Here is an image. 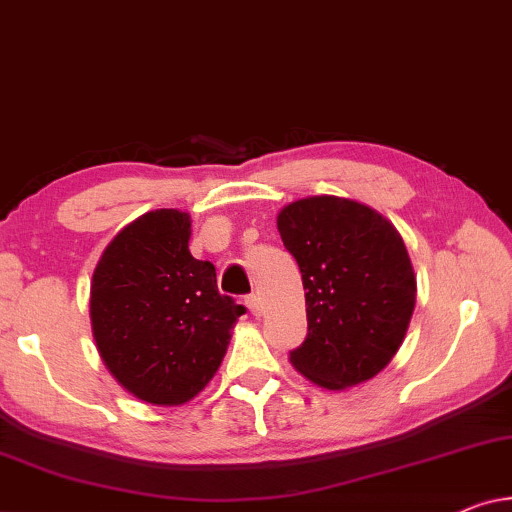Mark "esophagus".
Here are the masks:
<instances>
[{"label":"esophagus","mask_w":512,"mask_h":512,"mask_svg":"<svg viewBox=\"0 0 512 512\" xmlns=\"http://www.w3.org/2000/svg\"><path fill=\"white\" fill-rule=\"evenodd\" d=\"M246 306L248 311L253 315H262V304H259V299L255 297V294H250V297H246Z\"/></svg>","instance_id":"34e87169"}]
</instances>
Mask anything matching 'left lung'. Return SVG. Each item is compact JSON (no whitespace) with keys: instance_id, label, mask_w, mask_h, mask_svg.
Returning <instances> with one entry per match:
<instances>
[{"instance_id":"1","label":"left lung","mask_w":512,"mask_h":512,"mask_svg":"<svg viewBox=\"0 0 512 512\" xmlns=\"http://www.w3.org/2000/svg\"><path fill=\"white\" fill-rule=\"evenodd\" d=\"M276 225L306 290L308 334L290 364L331 392L378 376L415 308V271L397 227L376 208L334 194L292 201Z\"/></svg>"}]
</instances>
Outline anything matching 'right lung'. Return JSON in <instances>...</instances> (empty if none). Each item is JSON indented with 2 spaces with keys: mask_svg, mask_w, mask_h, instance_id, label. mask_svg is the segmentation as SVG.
I'll use <instances>...</instances> for the list:
<instances>
[{
  "mask_svg": "<svg viewBox=\"0 0 512 512\" xmlns=\"http://www.w3.org/2000/svg\"><path fill=\"white\" fill-rule=\"evenodd\" d=\"M190 215L148 211L99 257L90 322L111 376L143 403L183 406L220 369L246 308L218 292L211 262L190 255Z\"/></svg>",
  "mask_w": 512,
  "mask_h": 512,
  "instance_id": "1",
  "label": "right lung"
}]
</instances>
